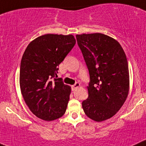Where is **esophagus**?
<instances>
[{
	"label": "esophagus",
	"mask_w": 146,
	"mask_h": 146,
	"mask_svg": "<svg viewBox=\"0 0 146 146\" xmlns=\"http://www.w3.org/2000/svg\"><path fill=\"white\" fill-rule=\"evenodd\" d=\"M79 86H80L79 83H76L74 85H73V86H72V89H73V91H74V90H76V89H78Z\"/></svg>",
	"instance_id": "obj_1"
}]
</instances>
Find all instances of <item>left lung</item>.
Wrapping results in <instances>:
<instances>
[{
    "mask_svg": "<svg viewBox=\"0 0 146 146\" xmlns=\"http://www.w3.org/2000/svg\"><path fill=\"white\" fill-rule=\"evenodd\" d=\"M90 76L88 98L82 108L89 119L100 122L113 116L129 89L128 62L119 42L102 33L76 35Z\"/></svg>",
    "mask_w": 146,
    "mask_h": 146,
    "instance_id": "obj_1",
    "label": "left lung"
}]
</instances>
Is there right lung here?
Returning <instances> with one entry per match:
<instances>
[{"mask_svg":"<svg viewBox=\"0 0 146 146\" xmlns=\"http://www.w3.org/2000/svg\"><path fill=\"white\" fill-rule=\"evenodd\" d=\"M75 44L73 35L46 34L32 40L23 54L21 93L29 109L39 119L53 121L65 113L71 88L61 78H57L59 65Z\"/></svg>","mask_w":146,"mask_h":146,"instance_id":"obj_1","label":"right lung"}]
</instances>
